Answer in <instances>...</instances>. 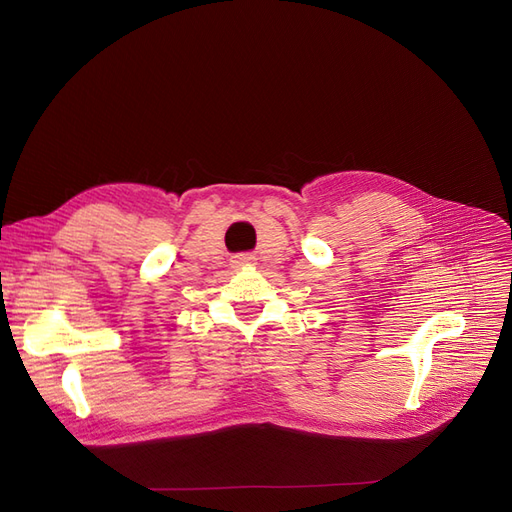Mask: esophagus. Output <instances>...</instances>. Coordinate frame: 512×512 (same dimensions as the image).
<instances>
[{"label":"esophagus","mask_w":512,"mask_h":512,"mask_svg":"<svg viewBox=\"0 0 512 512\" xmlns=\"http://www.w3.org/2000/svg\"><path fill=\"white\" fill-rule=\"evenodd\" d=\"M252 260H254L252 256H247V254H245V256H239L235 262H237V265H247V262H252Z\"/></svg>","instance_id":"obj_1"}]
</instances>
